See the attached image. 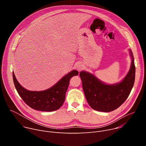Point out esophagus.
Returning a JSON list of instances; mask_svg holds the SVG:
<instances>
[{
  "label": "esophagus",
  "instance_id": "esophagus-1",
  "mask_svg": "<svg viewBox=\"0 0 146 146\" xmlns=\"http://www.w3.org/2000/svg\"><path fill=\"white\" fill-rule=\"evenodd\" d=\"M77 70H78V71L81 70L83 69V66H82V65L81 64H78V65H77Z\"/></svg>",
  "mask_w": 146,
  "mask_h": 146
}]
</instances>
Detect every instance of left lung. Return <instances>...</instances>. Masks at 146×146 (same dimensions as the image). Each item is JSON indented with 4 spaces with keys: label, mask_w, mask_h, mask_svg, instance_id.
Returning a JSON list of instances; mask_svg holds the SVG:
<instances>
[{
    "label": "left lung",
    "mask_w": 146,
    "mask_h": 146,
    "mask_svg": "<svg viewBox=\"0 0 146 146\" xmlns=\"http://www.w3.org/2000/svg\"><path fill=\"white\" fill-rule=\"evenodd\" d=\"M129 51L132 59L130 69L119 82L108 84L91 73L80 72L83 91L89 105L93 109L110 112L119 108L128 98L135 79L134 58L131 49Z\"/></svg>",
    "instance_id": "8db88e82"
}]
</instances>
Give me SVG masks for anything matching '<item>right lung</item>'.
<instances>
[{
  "label": "right lung",
  "mask_w": 146,
  "mask_h": 146,
  "mask_svg": "<svg viewBox=\"0 0 146 146\" xmlns=\"http://www.w3.org/2000/svg\"><path fill=\"white\" fill-rule=\"evenodd\" d=\"M78 72L73 70L65 75L55 85L44 91H32L24 88L17 81L14 72L13 77L15 87L19 95L27 105L33 109L42 111H52L63 105L70 78Z\"/></svg>",
  "instance_id": "right-lung-1"
}]
</instances>
